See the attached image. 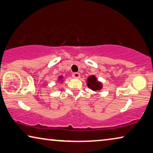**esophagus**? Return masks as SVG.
Returning a JSON list of instances; mask_svg holds the SVG:
<instances>
[{"label":"esophagus","instance_id":"1","mask_svg":"<svg viewBox=\"0 0 153 153\" xmlns=\"http://www.w3.org/2000/svg\"><path fill=\"white\" fill-rule=\"evenodd\" d=\"M72 76H73L75 79H79L80 77V74L79 73V72H74V73L72 74Z\"/></svg>","mask_w":153,"mask_h":153}]
</instances>
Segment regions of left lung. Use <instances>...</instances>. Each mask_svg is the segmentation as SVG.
I'll use <instances>...</instances> for the list:
<instances>
[{
	"label": "left lung",
	"instance_id": "8db88e82",
	"mask_svg": "<svg viewBox=\"0 0 153 153\" xmlns=\"http://www.w3.org/2000/svg\"><path fill=\"white\" fill-rule=\"evenodd\" d=\"M88 86L92 90L96 91L100 90L102 85L100 82L97 81L95 76H90L88 79Z\"/></svg>",
	"mask_w": 153,
	"mask_h": 153
}]
</instances>
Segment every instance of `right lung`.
I'll return each mask as SVG.
<instances>
[{"label":"right lung","instance_id":"obj_1","mask_svg":"<svg viewBox=\"0 0 153 153\" xmlns=\"http://www.w3.org/2000/svg\"><path fill=\"white\" fill-rule=\"evenodd\" d=\"M60 78H61V76H60Z\"/></svg>","mask_w":153,"mask_h":153}]
</instances>
